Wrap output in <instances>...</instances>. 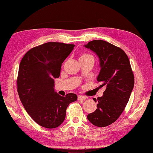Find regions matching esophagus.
I'll use <instances>...</instances> for the list:
<instances>
[{
    "label": "esophagus",
    "mask_w": 153,
    "mask_h": 153,
    "mask_svg": "<svg viewBox=\"0 0 153 153\" xmlns=\"http://www.w3.org/2000/svg\"><path fill=\"white\" fill-rule=\"evenodd\" d=\"M87 98V96H78V100H85Z\"/></svg>",
    "instance_id": "esophagus-1"
}]
</instances>
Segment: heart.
<instances>
[{
    "label": "heart",
    "mask_w": 153,
    "mask_h": 153,
    "mask_svg": "<svg viewBox=\"0 0 153 153\" xmlns=\"http://www.w3.org/2000/svg\"><path fill=\"white\" fill-rule=\"evenodd\" d=\"M92 57V56H91V55H89V54H87V53H84V54L81 55V57H80V58H81V57Z\"/></svg>",
    "instance_id": "b5f03b06"
}]
</instances>
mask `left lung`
Segmentation results:
<instances>
[{"label": "left lung", "mask_w": 153, "mask_h": 153, "mask_svg": "<svg viewBox=\"0 0 153 153\" xmlns=\"http://www.w3.org/2000/svg\"><path fill=\"white\" fill-rule=\"evenodd\" d=\"M84 47L98 57L100 71L97 81L106 89L102 97L94 98L97 108L87 115L95 126L113 123L124 111L134 86V76L128 57L123 50L102 40L90 41Z\"/></svg>", "instance_id": "1"}]
</instances>
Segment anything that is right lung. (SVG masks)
Instances as JSON below:
<instances>
[{"mask_svg": "<svg viewBox=\"0 0 153 153\" xmlns=\"http://www.w3.org/2000/svg\"><path fill=\"white\" fill-rule=\"evenodd\" d=\"M74 46L46 42L29 50L20 62L17 81L19 99L32 119L45 128L59 126L68 106L77 100L76 94L63 97L54 89V79L59 76L62 64Z\"/></svg>", "mask_w": 153, "mask_h": 153, "instance_id": "1", "label": "right lung"}]
</instances>
